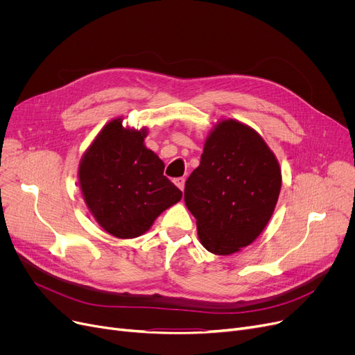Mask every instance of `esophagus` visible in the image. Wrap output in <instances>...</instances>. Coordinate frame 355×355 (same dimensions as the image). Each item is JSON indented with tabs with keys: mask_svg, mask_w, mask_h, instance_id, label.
<instances>
[{
	"mask_svg": "<svg viewBox=\"0 0 355 355\" xmlns=\"http://www.w3.org/2000/svg\"><path fill=\"white\" fill-rule=\"evenodd\" d=\"M174 184L177 185V187L182 191L184 190V185H185V178H182V177H180V178H175L174 180Z\"/></svg>",
	"mask_w": 355,
	"mask_h": 355,
	"instance_id": "1",
	"label": "esophagus"
}]
</instances>
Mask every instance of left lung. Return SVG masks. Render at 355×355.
<instances>
[{
    "mask_svg": "<svg viewBox=\"0 0 355 355\" xmlns=\"http://www.w3.org/2000/svg\"><path fill=\"white\" fill-rule=\"evenodd\" d=\"M281 185V168L262 137L234 119L221 121L185 181L184 201L201 245L214 254L249 246L270 220Z\"/></svg>",
    "mask_w": 355,
    "mask_h": 355,
    "instance_id": "1",
    "label": "left lung"
}]
</instances>
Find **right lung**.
Here are the masks:
<instances>
[{"label":"right lung","mask_w":355,"mask_h":355,"mask_svg":"<svg viewBox=\"0 0 355 355\" xmlns=\"http://www.w3.org/2000/svg\"><path fill=\"white\" fill-rule=\"evenodd\" d=\"M146 129L114 119L98 134L79 164L83 198L99 226L118 239H134L182 193L164 175V162L144 145Z\"/></svg>","instance_id":"add662e5"}]
</instances>
